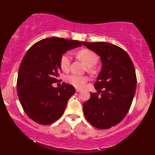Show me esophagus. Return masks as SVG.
<instances>
[{
    "instance_id": "esophagus-1",
    "label": "esophagus",
    "mask_w": 155,
    "mask_h": 155,
    "mask_svg": "<svg viewBox=\"0 0 155 155\" xmlns=\"http://www.w3.org/2000/svg\"><path fill=\"white\" fill-rule=\"evenodd\" d=\"M75 90H76L77 92H79V91H80L81 90L80 89V88H76V89H75Z\"/></svg>"
}]
</instances>
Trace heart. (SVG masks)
I'll return each instance as SVG.
<instances>
[{
	"instance_id": "heart-1",
	"label": "heart",
	"mask_w": 155,
	"mask_h": 155,
	"mask_svg": "<svg viewBox=\"0 0 155 155\" xmlns=\"http://www.w3.org/2000/svg\"><path fill=\"white\" fill-rule=\"evenodd\" d=\"M80 58L84 62V64L87 65L88 69L90 71L94 70V65H95L98 61L99 58L96 53L87 49L80 50L78 53ZM71 64V56L69 53H65L63 54L60 58L59 65L63 71H68ZM67 80L69 84L73 85L76 87H82L87 81V77L85 75H79L76 74H71L67 77Z\"/></svg>"
}]
</instances>
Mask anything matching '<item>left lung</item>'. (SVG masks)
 Listing matches in <instances>:
<instances>
[{"label":"left lung","instance_id":"left-lung-1","mask_svg":"<svg viewBox=\"0 0 155 155\" xmlns=\"http://www.w3.org/2000/svg\"><path fill=\"white\" fill-rule=\"evenodd\" d=\"M100 57L102 67L94 83L97 91L83 104L87 120L98 129H108L124 118L137 88V79L128 54L117 45L106 42H81Z\"/></svg>","mask_w":155,"mask_h":155}]
</instances>
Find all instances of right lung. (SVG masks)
<instances>
[{
    "mask_svg": "<svg viewBox=\"0 0 155 155\" xmlns=\"http://www.w3.org/2000/svg\"><path fill=\"white\" fill-rule=\"evenodd\" d=\"M81 45L78 41L50 37L35 43L25 55L18 71L17 94L25 113L38 124H52L64 113L75 88L65 83L54 87L52 84L59 81L61 55Z\"/></svg>",
    "mask_w": 155,
    "mask_h": 155,
    "instance_id": "obj_1",
    "label": "right lung"
}]
</instances>
